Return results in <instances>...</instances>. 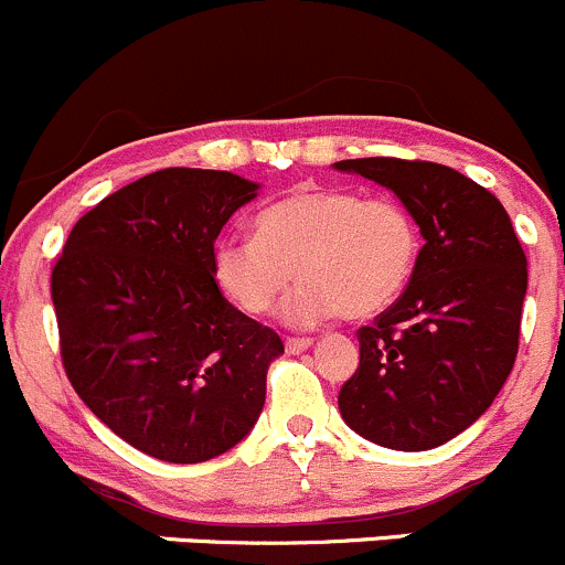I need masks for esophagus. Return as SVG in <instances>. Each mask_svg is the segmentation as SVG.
Segmentation results:
<instances>
[{
	"mask_svg": "<svg viewBox=\"0 0 565 565\" xmlns=\"http://www.w3.org/2000/svg\"><path fill=\"white\" fill-rule=\"evenodd\" d=\"M309 348H312V339H285V350H288L290 355L305 353Z\"/></svg>",
	"mask_w": 565,
	"mask_h": 565,
	"instance_id": "esophagus-1",
	"label": "esophagus"
}]
</instances>
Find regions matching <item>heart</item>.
I'll return each mask as SVG.
<instances>
[{
    "instance_id": "b5f03b06",
    "label": "heart",
    "mask_w": 565,
    "mask_h": 565,
    "mask_svg": "<svg viewBox=\"0 0 565 565\" xmlns=\"http://www.w3.org/2000/svg\"><path fill=\"white\" fill-rule=\"evenodd\" d=\"M420 256V232L396 199L344 188H299L258 212L256 236H223L212 271L242 312L264 315L301 277L282 305L290 329H315L337 315L372 318L402 296Z\"/></svg>"
}]
</instances>
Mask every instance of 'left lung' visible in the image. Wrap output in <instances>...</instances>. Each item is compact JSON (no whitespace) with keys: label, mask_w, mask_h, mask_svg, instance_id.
Wrapping results in <instances>:
<instances>
[{"label":"left lung","mask_w":565,"mask_h":565,"mask_svg":"<svg viewBox=\"0 0 565 565\" xmlns=\"http://www.w3.org/2000/svg\"><path fill=\"white\" fill-rule=\"evenodd\" d=\"M333 169L393 191L423 236L404 294L358 331L361 363L339 412L387 450H434L477 423L512 372L525 253L499 199L450 167L355 159Z\"/></svg>","instance_id":"left-lung-1"}]
</instances>
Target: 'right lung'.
Here are the masks:
<instances>
[{
	"label": "right lung",
	"mask_w": 565,
	"mask_h": 565,
	"mask_svg": "<svg viewBox=\"0 0 565 565\" xmlns=\"http://www.w3.org/2000/svg\"><path fill=\"white\" fill-rule=\"evenodd\" d=\"M258 191L217 169L145 174L75 223L53 269L72 387L113 434L167 463H202L239 445L285 353L212 271L217 234Z\"/></svg>",
	"instance_id": "obj_1"
}]
</instances>
